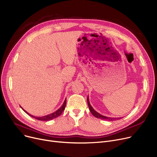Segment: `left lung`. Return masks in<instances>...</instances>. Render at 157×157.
Instances as JSON below:
<instances>
[{"instance_id":"left-lung-1","label":"left lung","mask_w":157,"mask_h":157,"mask_svg":"<svg viewBox=\"0 0 157 157\" xmlns=\"http://www.w3.org/2000/svg\"><path fill=\"white\" fill-rule=\"evenodd\" d=\"M87 102H88V108L89 109L90 111V112L92 113V114L94 115V116L97 118H99V119H102L104 120H108V121H114V120H120L121 118V117L120 118H111V117H107L104 116V115H102L101 114H99L98 113H97L93 108L92 106L90 105V101H89V98L88 96L87 97Z\"/></svg>"}]
</instances>
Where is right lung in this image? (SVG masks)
<instances>
[{
    "instance_id": "add662e5",
    "label": "right lung",
    "mask_w": 157,
    "mask_h": 157,
    "mask_svg": "<svg viewBox=\"0 0 157 157\" xmlns=\"http://www.w3.org/2000/svg\"><path fill=\"white\" fill-rule=\"evenodd\" d=\"M66 101H67V100H66V98L65 99V101H64V102H63V104H62V105L60 107V108L58 109V110H56V111H55V112H53V113H51V114H48V115H45V116H43V117H34V116H33V115H31L30 114H29L28 112H27L25 110V109H23L21 107V109L25 112L27 114H29V116H30L31 117H33L34 118H35V119H36V120H40V121H49V120H53V119H54V118H57L58 117H59L60 115L62 113V112L64 111V109H65V105H66Z\"/></svg>"
}]
</instances>
